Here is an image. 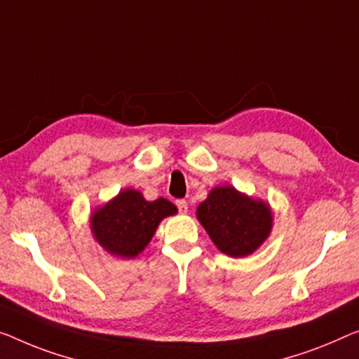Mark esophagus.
Segmentation results:
<instances>
[{
	"label": "esophagus",
	"mask_w": 359,
	"mask_h": 359,
	"mask_svg": "<svg viewBox=\"0 0 359 359\" xmlns=\"http://www.w3.org/2000/svg\"><path fill=\"white\" fill-rule=\"evenodd\" d=\"M175 205H177L179 211H180L182 214L189 212V203H187L185 200H177V201H175Z\"/></svg>",
	"instance_id": "1"
}]
</instances>
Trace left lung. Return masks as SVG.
Here are the masks:
<instances>
[{
    "label": "left lung",
    "instance_id": "left-lung-1",
    "mask_svg": "<svg viewBox=\"0 0 359 359\" xmlns=\"http://www.w3.org/2000/svg\"><path fill=\"white\" fill-rule=\"evenodd\" d=\"M196 219L217 250L232 258L253 255L271 235L274 222L269 203L232 185L214 187L198 205Z\"/></svg>",
    "mask_w": 359,
    "mask_h": 359
}]
</instances>
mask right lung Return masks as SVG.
<instances>
[{
	"label": "right lung",
	"instance_id": "obj_1",
	"mask_svg": "<svg viewBox=\"0 0 359 359\" xmlns=\"http://www.w3.org/2000/svg\"><path fill=\"white\" fill-rule=\"evenodd\" d=\"M177 214V206L165 198L145 200L142 191L121 190L90 214V231L98 245L109 255L133 259L151 242L159 222Z\"/></svg>",
	"mask_w": 359,
	"mask_h": 359
}]
</instances>
